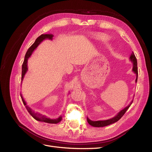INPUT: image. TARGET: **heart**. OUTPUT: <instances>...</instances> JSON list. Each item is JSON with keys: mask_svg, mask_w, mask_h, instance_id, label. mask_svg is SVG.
<instances>
[{"mask_svg": "<svg viewBox=\"0 0 152 152\" xmlns=\"http://www.w3.org/2000/svg\"><path fill=\"white\" fill-rule=\"evenodd\" d=\"M97 39H98V40H107V39H106L105 37H104V36H103V35H99V36H98V37H97Z\"/></svg>", "mask_w": 152, "mask_h": 152, "instance_id": "1", "label": "heart"}]
</instances>
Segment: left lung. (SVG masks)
<instances>
[{
    "label": "left lung",
    "mask_w": 152,
    "mask_h": 152,
    "mask_svg": "<svg viewBox=\"0 0 152 152\" xmlns=\"http://www.w3.org/2000/svg\"><path fill=\"white\" fill-rule=\"evenodd\" d=\"M130 60L132 61V63H133V68H132V71L134 72L136 75V82H137V75H138V72H137V59L136 58L134 55V53H132V54H131L130 56ZM133 101L131 102V103L129 104L127 107H126L125 108H124L122 110L119 112L115 117H114L112 118L108 119V120H106V121H91L90 119L87 117V122L89 124V125L93 126V127H104L107 126L108 125H110V124H113L115 122H117L118 120H120L121 118V117L124 115V113H126V112L128 110V108H129V107L131 106V104H132Z\"/></svg>",
    "instance_id": "left-lung-1"
}]
</instances>
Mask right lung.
Here are the masks:
<instances>
[{
    "instance_id": "obj_1",
    "label": "right lung",
    "mask_w": 152,
    "mask_h": 152,
    "mask_svg": "<svg viewBox=\"0 0 152 152\" xmlns=\"http://www.w3.org/2000/svg\"><path fill=\"white\" fill-rule=\"evenodd\" d=\"M53 37V35L52 34H42L40 35L39 37L35 41V42L32 44L31 46L29 48V49L27 50V52L25 54V59L22 65V73H21V80H23L24 78V76L25 75V73H26L27 70H28V68H27V61H28V59L30 57L32 53H33L34 50L37 48L38 45L42 42V41L45 39H50L52 40ZM21 97L23 101V103L24 105L26 107L27 110L29 112V113L33 117L36 121H40V122H46V123H49V124H57L59 123L61 121L62 117L60 116L58 117V118L56 119H50L49 118H47L45 115H43L42 114L37 113H35L33 110H32L31 108H30L28 106L26 105V103L25 102V101L24 99L23 98V96L21 94Z\"/></svg>"
}]
</instances>
